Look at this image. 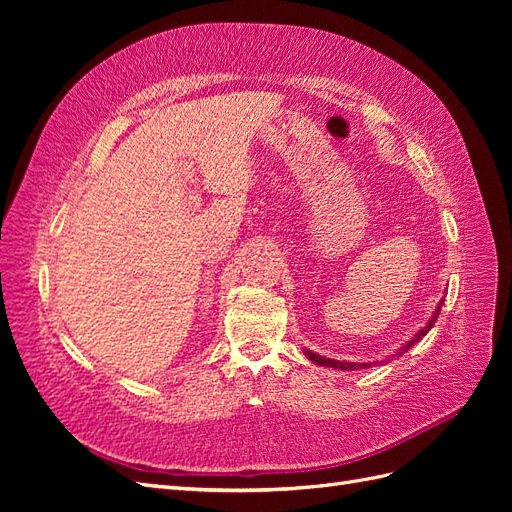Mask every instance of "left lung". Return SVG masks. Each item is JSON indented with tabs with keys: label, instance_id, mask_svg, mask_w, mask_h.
Wrapping results in <instances>:
<instances>
[{
	"label": "left lung",
	"instance_id": "obj_1",
	"mask_svg": "<svg viewBox=\"0 0 512 512\" xmlns=\"http://www.w3.org/2000/svg\"><path fill=\"white\" fill-rule=\"evenodd\" d=\"M442 303H444V299L438 303V307H436V312H433V316L429 318V322L425 324V327L418 331L410 342H406L404 346H401L395 354H391L389 359H384V361H374V363H348V361H337V359H327V356H320V354H316V352H312V350H303V354L307 356L309 361L312 363H316V365H322V367H333V369H346V371H356V369H367V367H371V365H384V363H389L391 359H395V356H401V354H406L414 344H418L421 342V339L433 329V324H436V320H438V316H440V309H442Z\"/></svg>",
	"mask_w": 512,
	"mask_h": 512
}]
</instances>
